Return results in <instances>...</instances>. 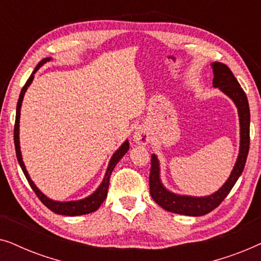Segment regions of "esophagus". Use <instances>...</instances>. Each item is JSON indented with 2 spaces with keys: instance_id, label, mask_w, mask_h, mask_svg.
<instances>
[{
  "instance_id": "1",
  "label": "esophagus",
  "mask_w": 261,
  "mask_h": 261,
  "mask_svg": "<svg viewBox=\"0 0 261 261\" xmlns=\"http://www.w3.org/2000/svg\"><path fill=\"white\" fill-rule=\"evenodd\" d=\"M133 139L139 145H147L149 140H151V135H149L148 130L146 128L138 127L133 134Z\"/></svg>"
}]
</instances>
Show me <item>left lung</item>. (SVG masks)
Returning a JSON list of instances; mask_svg holds the SVG:
<instances>
[{
    "label": "left lung",
    "instance_id": "8db88e82",
    "mask_svg": "<svg viewBox=\"0 0 261 261\" xmlns=\"http://www.w3.org/2000/svg\"><path fill=\"white\" fill-rule=\"evenodd\" d=\"M214 80L213 87L220 89L224 95L228 96L238 109L239 123H240V146H239V154L237 162L234 164L233 170L224 181V184L219 190L206 196H190L180 195L170 191L163 184L160 177V163L156 154L151 155V173H149V192L155 203L167 212L179 214L187 216H202L205 215L219 206L221 202L227 197L231 189L237 183L239 177L241 176L245 169L246 159L249 149V122H251V114H249L248 99L245 91L239 84L237 78L229 70V67L222 63H212Z\"/></svg>",
    "mask_w": 261,
    "mask_h": 261
}]
</instances>
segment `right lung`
<instances>
[{"mask_svg":"<svg viewBox=\"0 0 261 261\" xmlns=\"http://www.w3.org/2000/svg\"><path fill=\"white\" fill-rule=\"evenodd\" d=\"M53 60L51 57L48 58L42 59L40 63L38 64L37 67H35L33 73L31 74V77L28 78L27 83L24 84V87L22 88V90L20 92V97L19 101H17V106H16V117H15V127H14V144H15V151H16V158L17 162H19L21 169H22L24 177L27 178L28 183H30L31 188L33 189V191L37 194L39 199L44 203V204L47 206L49 210H52L53 213L59 214V215H65V216H80V215H85V214H90L94 213L97 210L103 201L107 198V195H108V188H109V179H110V174H112L114 167L116 166V164L122 159V156L126 154L129 149V141L124 140L122 145L120 146L119 148L114 152V154L112 155V158L109 160L108 167H107L105 177L101 181V184L98 185V188L92 192L91 195L87 196V197L82 198V199H77V201H55V199L49 198L46 196L44 192H41L39 190V188L34 184V181L32 180V178L28 173V171L24 166V163L22 160V154H21V148H20V113H21V106H22V101L24 97V94H26L27 89L30 85L32 84V82L34 80V74L37 71L40 69V67L46 64L47 62H51Z\"/></svg>","mask_w":261,"mask_h":261,"instance_id":"right-lung-1","label":"right lung"}]
</instances>
